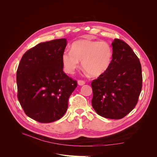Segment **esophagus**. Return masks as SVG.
Masks as SVG:
<instances>
[{
  "mask_svg": "<svg viewBox=\"0 0 157 157\" xmlns=\"http://www.w3.org/2000/svg\"><path fill=\"white\" fill-rule=\"evenodd\" d=\"M77 83L79 86H83V85L85 84V82L83 81V80H78Z\"/></svg>",
  "mask_w": 157,
  "mask_h": 157,
  "instance_id": "obj_1",
  "label": "esophagus"
}]
</instances>
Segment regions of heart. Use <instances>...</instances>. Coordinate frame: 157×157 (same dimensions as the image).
I'll use <instances>...</instances> for the list:
<instances>
[{"label": "heart", "mask_w": 157, "mask_h": 157, "mask_svg": "<svg viewBox=\"0 0 157 157\" xmlns=\"http://www.w3.org/2000/svg\"><path fill=\"white\" fill-rule=\"evenodd\" d=\"M113 49L105 41L82 39L74 42L71 50H65L61 55L64 71L73 74L82 61V67L92 77L105 74L113 63Z\"/></svg>", "instance_id": "obj_1"}]
</instances>
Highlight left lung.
<instances>
[{
	"instance_id": "8db88e82",
	"label": "left lung",
	"mask_w": 157,
	"mask_h": 157,
	"mask_svg": "<svg viewBox=\"0 0 157 157\" xmlns=\"http://www.w3.org/2000/svg\"><path fill=\"white\" fill-rule=\"evenodd\" d=\"M113 63L103 75L94 80L92 105L99 115L121 119L134 109L142 88L141 66L126 42L114 39Z\"/></svg>"
}]
</instances>
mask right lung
<instances>
[{"label":"right lung","instance_id":"obj_1","mask_svg":"<svg viewBox=\"0 0 157 157\" xmlns=\"http://www.w3.org/2000/svg\"><path fill=\"white\" fill-rule=\"evenodd\" d=\"M66 39L41 42L22 56L17 70V98L26 115L42 123L62 117L77 86L63 71L61 55Z\"/></svg>","mask_w":157,"mask_h":157}]
</instances>
